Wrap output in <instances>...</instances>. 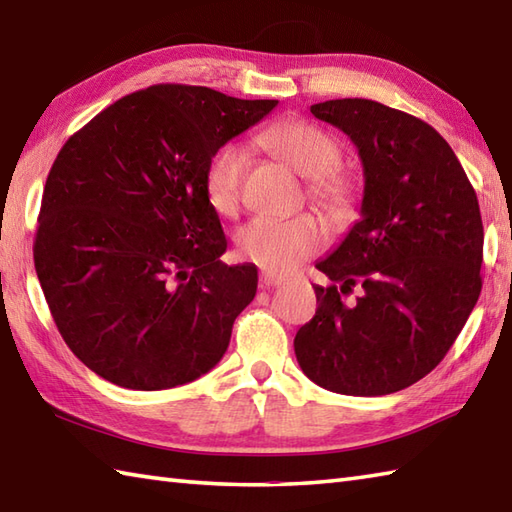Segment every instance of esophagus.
<instances>
[{
    "mask_svg": "<svg viewBox=\"0 0 512 512\" xmlns=\"http://www.w3.org/2000/svg\"><path fill=\"white\" fill-rule=\"evenodd\" d=\"M284 284V277H279L275 273H262L259 275V286L262 288H277Z\"/></svg>",
    "mask_w": 512,
    "mask_h": 512,
    "instance_id": "esophagus-1",
    "label": "esophagus"
}]
</instances>
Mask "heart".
Masks as SVG:
<instances>
[{
    "label": "heart",
    "instance_id": "obj_1",
    "mask_svg": "<svg viewBox=\"0 0 512 512\" xmlns=\"http://www.w3.org/2000/svg\"><path fill=\"white\" fill-rule=\"evenodd\" d=\"M262 143L268 151L308 180V198L332 215L352 209V187L339 171L343 151L332 136L319 127L288 121L266 129ZM246 173V149L239 143H224L206 160L204 195L211 209L220 215H233ZM323 226L314 215H297L292 220L255 217L235 235L237 250L248 262L286 275L323 246Z\"/></svg>",
    "mask_w": 512,
    "mask_h": 512
}]
</instances>
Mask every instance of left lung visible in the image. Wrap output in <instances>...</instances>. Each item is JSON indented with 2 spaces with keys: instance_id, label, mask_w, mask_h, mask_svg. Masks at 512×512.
Wrapping results in <instances>:
<instances>
[{
  "instance_id": "1",
  "label": "left lung",
  "mask_w": 512,
  "mask_h": 512,
  "mask_svg": "<svg viewBox=\"0 0 512 512\" xmlns=\"http://www.w3.org/2000/svg\"><path fill=\"white\" fill-rule=\"evenodd\" d=\"M350 136L363 162V202L343 242L317 262L332 286L295 336L319 387L385 396L436 367L482 292L484 226L475 189L447 140L420 118L367 99L310 107ZM362 295L347 307L340 299Z\"/></svg>"
}]
</instances>
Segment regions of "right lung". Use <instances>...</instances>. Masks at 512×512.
Wrapping results in <instances>:
<instances>
[{
	"instance_id": "1",
	"label": "right lung",
	"mask_w": 512,
	"mask_h": 512,
	"mask_svg": "<svg viewBox=\"0 0 512 512\" xmlns=\"http://www.w3.org/2000/svg\"><path fill=\"white\" fill-rule=\"evenodd\" d=\"M275 105L160 83L105 107L61 147L32 250L52 319L94 374L156 391L220 363L257 268L220 262L226 235L204 167Z\"/></svg>"
}]
</instances>
